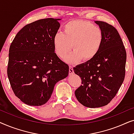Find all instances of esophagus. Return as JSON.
<instances>
[{"instance_id":"34e87169","label":"esophagus","mask_w":134,"mask_h":134,"mask_svg":"<svg viewBox=\"0 0 134 134\" xmlns=\"http://www.w3.org/2000/svg\"><path fill=\"white\" fill-rule=\"evenodd\" d=\"M74 74V69H73V67L72 66H69V74L71 75Z\"/></svg>"}]
</instances>
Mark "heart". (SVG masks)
I'll use <instances>...</instances> for the list:
<instances>
[{
  "label": "heart",
  "instance_id": "b5f03b06",
  "mask_svg": "<svg viewBox=\"0 0 134 134\" xmlns=\"http://www.w3.org/2000/svg\"><path fill=\"white\" fill-rule=\"evenodd\" d=\"M104 41L101 29L85 20H73L63 27V33L57 32L53 38L54 50L60 58H64L72 49L74 51L66 58L69 64L88 62L99 52Z\"/></svg>",
  "mask_w": 134,
  "mask_h": 134
}]
</instances>
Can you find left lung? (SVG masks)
I'll use <instances>...</instances> for the list:
<instances>
[{"label":"left lung","mask_w":134,"mask_h":134,"mask_svg":"<svg viewBox=\"0 0 134 134\" xmlns=\"http://www.w3.org/2000/svg\"><path fill=\"white\" fill-rule=\"evenodd\" d=\"M95 23L104 34L101 49L93 59L73 68L82 80L75 91L77 99L90 108L107 105L118 93L126 72V51L118 32L105 22Z\"/></svg>","instance_id":"obj_1"}]
</instances>
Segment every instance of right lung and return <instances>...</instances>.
<instances>
[{
    "mask_svg": "<svg viewBox=\"0 0 134 134\" xmlns=\"http://www.w3.org/2000/svg\"><path fill=\"white\" fill-rule=\"evenodd\" d=\"M58 20L45 18L28 24L11 43L7 75L15 96L29 105L46 103L55 83L68 75L69 66L58 57L53 44Z\"/></svg>",
    "mask_w": 134,
    "mask_h": 134,
    "instance_id": "right-lung-1",
    "label": "right lung"
}]
</instances>
